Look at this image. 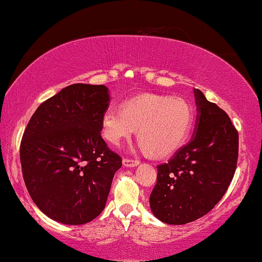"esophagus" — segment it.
<instances>
[{
    "mask_svg": "<svg viewBox=\"0 0 262 262\" xmlns=\"http://www.w3.org/2000/svg\"><path fill=\"white\" fill-rule=\"evenodd\" d=\"M122 164H123V166H126V167H134V166L139 165L140 162L136 161V159L123 158V159H122Z\"/></svg>",
    "mask_w": 262,
    "mask_h": 262,
    "instance_id": "1",
    "label": "esophagus"
}]
</instances>
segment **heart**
Segmentation results:
<instances>
[{
	"label": "heart",
	"instance_id": "heart-1",
	"mask_svg": "<svg viewBox=\"0 0 262 262\" xmlns=\"http://www.w3.org/2000/svg\"><path fill=\"white\" fill-rule=\"evenodd\" d=\"M192 106L181 97L143 95L127 100L121 108L108 107L101 117V134L120 144L137 130V140L154 158L170 156L183 144L193 123Z\"/></svg>",
	"mask_w": 262,
	"mask_h": 262
}]
</instances>
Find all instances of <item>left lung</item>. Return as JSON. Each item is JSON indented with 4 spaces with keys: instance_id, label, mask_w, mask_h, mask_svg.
I'll use <instances>...</instances> for the list:
<instances>
[{
    "instance_id": "left-lung-1",
    "label": "left lung",
    "mask_w": 262,
    "mask_h": 262,
    "mask_svg": "<svg viewBox=\"0 0 262 262\" xmlns=\"http://www.w3.org/2000/svg\"><path fill=\"white\" fill-rule=\"evenodd\" d=\"M196 122L192 140L157 166L150 208L166 224H186L208 214L227 192L238 159V132L228 114L194 89Z\"/></svg>"
}]
</instances>
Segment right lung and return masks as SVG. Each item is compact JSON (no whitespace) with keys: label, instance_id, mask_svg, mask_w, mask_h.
<instances>
[{"label":"right lung","instance_id":"obj_1","mask_svg":"<svg viewBox=\"0 0 262 262\" xmlns=\"http://www.w3.org/2000/svg\"><path fill=\"white\" fill-rule=\"evenodd\" d=\"M105 85L72 84L43 101L20 142L26 188L43 214L79 225L104 210L122 159L100 135L110 103Z\"/></svg>","mask_w":262,"mask_h":262}]
</instances>
